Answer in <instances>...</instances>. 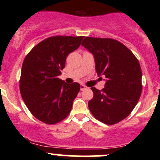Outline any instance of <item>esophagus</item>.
Segmentation results:
<instances>
[{
  "mask_svg": "<svg viewBox=\"0 0 160 160\" xmlns=\"http://www.w3.org/2000/svg\"><path fill=\"white\" fill-rule=\"evenodd\" d=\"M87 88H88V87H87V86H85V85H81V86H80L81 91H84V90H85Z\"/></svg>",
  "mask_w": 160,
  "mask_h": 160,
  "instance_id": "1",
  "label": "esophagus"
}]
</instances>
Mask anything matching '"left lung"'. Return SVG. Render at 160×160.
<instances>
[{
    "label": "left lung",
    "instance_id": "left-lung-1",
    "mask_svg": "<svg viewBox=\"0 0 160 160\" xmlns=\"http://www.w3.org/2000/svg\"><path fill=\"white\" fill-rule=\"evenodd\" d=\"M82 45L94 54L98 75L107 78L101 91L91 88V112L107 125L119 122L132 112L142 91V72L137 57L126 46L112 38L86 37Z\"/></svg>",
    "mask_w": 160,
    "mask_h": 160
}]
</instances>
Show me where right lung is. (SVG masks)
Here are the masks:
<instances>
[{
  "label": "right lung",
  "instance_id": "obj_1",
  "mask_svg": "<svg viewBox=\"0 0 160 160\" xmlns=\"http://www.w3.org/2000/svg\"><path fill=\"white\" fill-rule=\"evenodd\" d=\"M84 36L49 37L35 45L22 62L19 90L31 113L42 122L53 125L66 119L80 91L77 82L58 78L69 53L80 46Z\"/></svg>",
  "mask_w": 160,
  "mask_h": 160
}]
</instances>
